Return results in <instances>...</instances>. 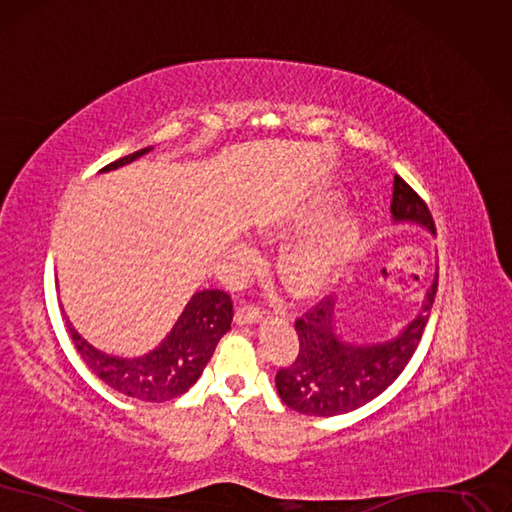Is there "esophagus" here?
Here are the masks:
<instances>
[{
    "instance_id": "1",
    "label": "esophagus",
    "mask_w": 512,
    "mask_h": 512,
    "mask_svg": "<svg viewBox=\"0 0 512 512\" xmlns=\"http://www.w3.org/2000/svg\"><path fill=\"white\" fill-rule=\"evenodd\" d=\"M261 318H263V312L253 304H242L236 310V323L238 325H253V323H259Z\"/></svg>"
}]
</instances>
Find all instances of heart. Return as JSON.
<instances>
[{
  "label": "heart",
  "mask_w": 512,
  "mask_h": 512,
  "mask_svg": "<svg viewBox=\"0 0 512 512\" xmlns=\"http://www.w3.org/2000/svg\"><path fill=\"white\" fill-rule=\"evenodd\" d=\"M333 204L331 198H320L306 206L297 208L282 221L270 225L263 230V236L268 240L289 236L295 232L306 230L308 225L316 223L325 217ZM356 219L352 215H342L331 219L318 230L306 234L304 238L295 240L289 249L282 253L280 268L287 276L289 285L297 293H316L342 272L346 261L356 242Z\"/></svg>",
  "instance_id": "obj_1"
}]
</instances>
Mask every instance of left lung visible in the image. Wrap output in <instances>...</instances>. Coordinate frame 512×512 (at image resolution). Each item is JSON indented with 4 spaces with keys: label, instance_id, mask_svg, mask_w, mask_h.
<instances>
[{
    "label": "left lung",
    "instance_id": "1",
    "mask_svg": "<svg viewBox=\"0 0 512 512\" xmlns=\"http://www.w3.org/2000/svg\"><path fill=\"white\" fill-rule=\"evenodd\" d=\"M390 213L396 223H418L437 234L426 202L396 175ZM439 287L434 276L422 312L392 339L377 344H350L335 329V297L320 299L314 308L295 320L299 352L293 365L276 373L280 399L291 409L331 418L367 405L380 396L418 348Z\"/></svg>",
    "mask_w": 512,
    "mask_h": 512
}]
</instances>
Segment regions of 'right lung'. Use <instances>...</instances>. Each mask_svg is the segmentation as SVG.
I'll return each instance as SVG.
<instances>
[{"mask_svg": "<svg viewBox=\"0 0 512 512\" xmlns=\"http://www.w3.org/2000/svg\"><path fill=\"white\" fill-rule=\"evenodd\" d=\"M151 147L139 149L101 168V173L116 170L145 156ZM232 299L219 289H206L192 295L175 327L162 339V344L137 358L111 356L94 346L75 331L65 316L67 331L78 348L82 361L101 380L132 399L147 403H164L177 399L192 388L202 375L206 363L219 344V339L232 327Z\"/></svg>", "mask_w": 512, "mask_h": 512, "instance_id": "obj_1", "label": "right lung"}]
</instances>
